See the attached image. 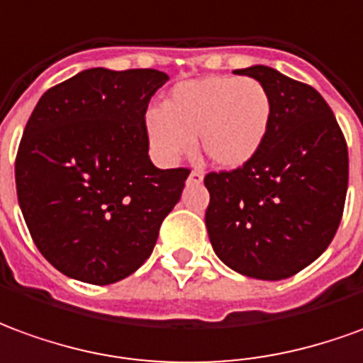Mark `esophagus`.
I'll use <instances>...</instances> for the list:
<instances>
[{"instance_id": "1", "label": "esophagus", "mask_w": 363, "mask_h": 363, "mask_svg": "<svg viewBox=\"0 0 363 363\" xmlns=\"http://www.w3.org/2000/svg\"><path fill=\"white\" fill-rule=\"evenodd\" d=\"M187 182H189V184H201L203 182L201 169H194V172L189 174V177H187Z\"/></svg>"}]
</instances>
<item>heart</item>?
<instances>
[{
  "label": "heart",
  "instance_id": "b5f03b06",
  "mask_svg": "<svg viewBox=\"0 0 363 363\" xmlns=\"http://www.w3.org/2000/svg\"><path fill=\"white\" fill-rule=\"evenodd\" d=\"M272 113V97L258 79L207 76L177 84L164 109H148L145 133L154 156L166 164L194 154L199 138L209 162L235 169L258 154Z\"/></svg>",
  "mask_w": 363,
  "mask_h": 363
}]
</instances>
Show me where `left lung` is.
I'll return each instance as SVG.
<instances>
[{
  "label": "left lung",
  "instance_id": "8db88e82",
  "mask_svg": "<svg viewBox=\"0 0 363 363\" xmlns=\"http://www.w3.org/2000/svg\"><path fill=\"white\" fill-rule=\"evenodd\" d=\"M236 74L268 89L272 125L248 164L205 176V225L228 268L277 281L307 268L333 242L348 189V146L315 87L259 64Z\"/></svg>",
  "mask_w": 363,
  "mask_h": 363
}]
</instances>
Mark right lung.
<instances>
[{
	"instance_id": "add662e5",
	"label": "right lung",
	"mask_w": 363,
	"mask_h": 363,
	"mask_svg": "<svg viewBox=\"0 0 363 363\" xmlns=\"http://www.w3.org/2000/svg\"><path fill=\"white\" fill-rule=\"evenodd\" d=\"M160 70L89 68L50 87L15 160L17 197L40 254L64 276L121 281L152 254L189 169L148 156L145 115Z\"/></svg>"
}]
</instances>
